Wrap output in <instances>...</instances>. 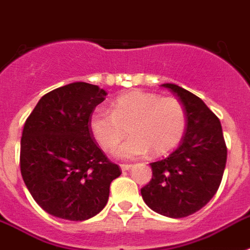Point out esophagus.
Masks as SVG:
<instances>
[{
  "mask_svg": "<svg viewBox=\"0 0 250 250\" xmlns=\"http://www.w3.org/2000/svg\"><path fill=\"white\" fill-rule=\"evenodd\" d=\"M132 167V165H129V164H121V169H122V171H127V170H129V169H131Z\"/></svg>",
  "mask_w": 250,
  "mask_h": 250,
  "instance_id": "1",
  "label": "esophagus"
}]
</instances>
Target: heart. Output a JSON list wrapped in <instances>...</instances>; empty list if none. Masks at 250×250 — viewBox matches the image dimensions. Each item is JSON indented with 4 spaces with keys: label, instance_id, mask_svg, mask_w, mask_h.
Masks as SVG:
<instances>
[{
    "label": "heart",
    "instance_id": "heart-1",
    "mask_svg": "<svg viewBox=\"0 0 250 250\" xmlns=\"http://www.w3.org/2000/svg\"><path fill=\"white\" fill-rule=\"evenodd\" d=\"M183 104L175 98H161L146 91H131L113 102V110L99 105L89 118L94 140L106 151L113 150L125 138V128L132 136L115 156L131 160L152 151L163 155L175 147L186 129Z\"/></svg>",
    "mask_w": 250,
    "mask_h": 250
}]
</instances>
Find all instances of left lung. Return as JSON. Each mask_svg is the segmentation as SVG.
<instances>
[{
	"mask_svg": "<svg viewBox=\"0 0 250 250\" xmlns=\"http://www.w3.org/2000/svg\"><path fill=\"white\" fill-rule=\"evenodd\" d=\"M179 98L186 132L175 151L151 163L152 178L141 189L152 211L171 219L187 217L215 196L225 170L226 150L220 119L202 99L175 83H163Z\"/></svg>",
	"mask_w": 250,
	"mask_h": 250,
	"instance_id": "obj_1",
	"label": "left lung"
}]
</instances>
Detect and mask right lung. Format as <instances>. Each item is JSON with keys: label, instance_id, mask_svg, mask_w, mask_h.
Segmentation results:
<instances>
[{"label": "right lung", "instance_id": "right-lung-1", "mask_svg": "<svg viewBox=\"0 0 250 250\" xmlns=\"http://www.w3.org/2000/svg\"><path fill=\"white\" fill-rule=\"evenodd\" d=\"M99 86L72 83L45 94L24 125L20 169L35 202L70 221L91 219L105 207L118 165L93 140L89 118L105 100Z\"/></svg>", "mask_w": 250, "mask_h": 250}]
</instances>
